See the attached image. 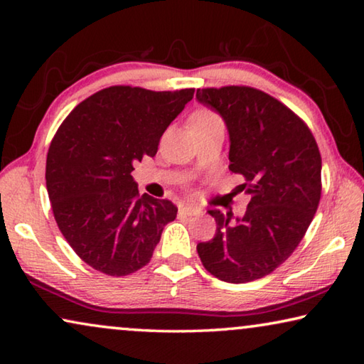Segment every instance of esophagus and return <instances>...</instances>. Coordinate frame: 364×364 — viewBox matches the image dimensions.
<instances>
[{
  "instance_id": "34e87169",
  "label": "esophagus",
  "mask_w": 364,
  "mask_h": 364,
  "mask_svg": "<svg viewBox=\"0 0 364 364\" xmlns=\"http://www.w3.org/2000/svg\"><path fill=\"white\" fill-rule=\"evenodd\" d=\"M180 213L186 215V217H193V215H199L200 208L196 205H181L180 207Z\"/></svg>"
}]
</instances>
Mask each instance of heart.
Here are the masks:
<instances>
[{
  "mask_svg": "<svg viewBox=\"0 0 364 364\" xmlns=\"http://www.w3.org/2000/svg\"><path fill=\"white\" fill-rule=\"evenodd\" d=\"M213 120H218V117L210 114V112H205V110H200V112H196L193 115V119H191V127L202 125V123H208Z\"/></svg>",
  "mask_w": 364,
  "mask_h": 364,
  "instance_id": "heart-1",
  "label": "heart"
}]
</instances>
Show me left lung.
I'll use <instances>...</instances> for the list:
<instances>
[{"label":"left lung","mask_w":364,"mask_h":364,"mask_svg":"<svg viewBox=\"0 0 364 364\" xmlns=\"http://www.w3.org/2000/svg\"><path fill=\"white\" fill-rule=\"evenodd\" d=\"M196 100L223 119L230 170L242 175L250 202L241 217L208 210L217 231L197 254L208 273L242 284L269 274L291 257L321 197V156L291 109L249 86L197 90Z\"/></svg>","instance_id":"obj_1"}]
</instances>
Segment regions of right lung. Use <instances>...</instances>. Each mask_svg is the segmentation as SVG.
<instances>
[{"mask_svg": "<svg viewBox=\"0 0 364 364\" xmlns=\"http://www.w3.org/2000/svg\"><path fill=\"white\" fill-rule=\"evenodd\" d=\"M194 90L110 86L80 102L54 136L46 189L60 232L91 268L127 276L149 263L178 208L138 194L132 171L157 154L160 136Z\"/></svg>", "mask_w": 364, "mask_h": 364, "instance_id": "1", "label": "right lung"}]
</instances>
